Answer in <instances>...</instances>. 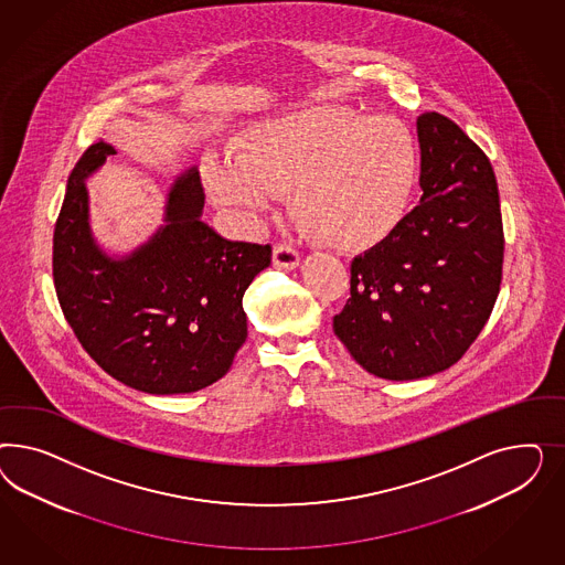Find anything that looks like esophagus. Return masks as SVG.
I'll return each mask as SVG.
<instances>
[{
  "label": "esophagus",
  "mask_w": 565,
  "mask_h": 565,
  "mask_svg": "<svg viewBox=\"0 0 565 565\" xmlns=\"http://www.w3.org/2000/svg\"><path fill=\"white\" fill-rule=\"evenodd\" d=\"M274 263L279 269H296L300 265V255L290 244H275Z\"/></svg>",
  "instance_id": "esophagus-1"
}]
</instances>
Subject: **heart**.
<instances>
[{"mask_svg":"<svg viewBox=\"0 0 565 565\" xmlns=\"http://www.w3.org/2000/svg\"><path fill=\"white\" fill-rule=\"evenodd\" d=\"M418 140L392 118L350 107H310L263 121L238 157L205 163L206 184L223 205L267 209L294 192V211L345 250L385 238L411 201Z\"/></svg>","mask_w":565,"mask_h":565,"instance_id":"obj_1","label":"heart"}]
</instances>
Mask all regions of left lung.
I'll use <instances>...</instances> for the list:
<instances>
[{
  "mask_svg": "<svg viewBox=\"0 0 565 565\" xmlns=\"http://www.w3.org/2000/svg\"><path fill=\"white\" fill-rule=\"evenodd\" d=\"M420 205L352 260L333 331L371 375L411 381L462 359L495 307L503 223L491 161L456 121H418Z\"/></svg>",
  "mask_w": 565,
  "mask_h": 565,
  "instance_id": "1",
  "label": "left lung"
}]
</instances>
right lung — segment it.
I'll list each match as a JSON object with an SVG mask.
<instances>
[{
    "label": "right lung",
    "instance_id": "1",
    "mask_svg": "<svg viewBox=\"0 0 565 565\" xmlns=\"http://www.w3.org/2000/svg\"><path fill=\"white\" fill-rule=\"evenodd\" d=\"M114 153L99 140L70 173L53 232L60 307L107 375L145 394L199 392L230 371L246 342L242 296L271 265V246L209 227L201 173L190 168L173 182L153 238L128 257H107L90 234L85 180Z\"/></svg>",
    "mask_w": 565,
    "mask_h": 565
}]
</instances>
